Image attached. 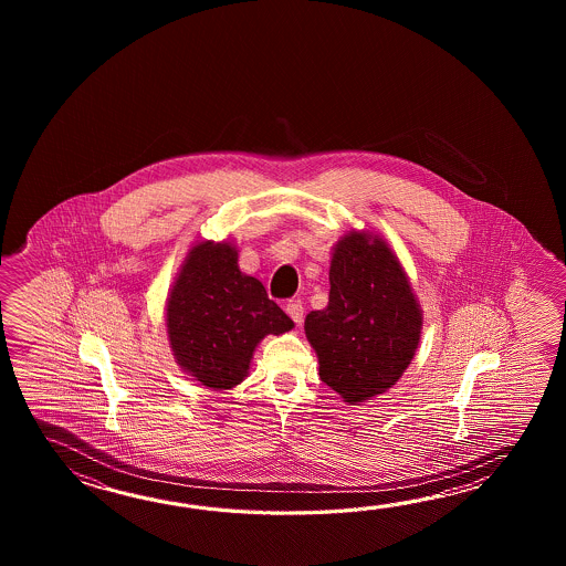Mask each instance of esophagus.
I'll return each mask as SVG.
<instances>
[{"instance_id": "1", "label": "esophagus", "mask_w": 566, "mask_h": 566, "mask_svg": "<svg viewBox=\"0 0 566 566\" xmlns=\"http://www.w3.org/2000/svg\"><path fill=\"white\" fill-rule=\"evenodd\" d=\"M285 312L289 313V317L300 325L303 322V303L300 300H291L285 307Z\"/></svg>"}]
</instances>
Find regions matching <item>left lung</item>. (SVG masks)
I'll return each instance as SVG.
<instances>
[{
  "label": "left lung",
  "mask_w": 566,
  "mask_h": 566,
  "mask_svg": "<svg viewBox=\"0 0 566 566\" xmlns=\"http://www.w3.org/2000/svg\"><path fill=\"white\" fill-rule=\"evenodd\" d=\"M421 324L407 275L382 239L348 234L337 242L327 307L305 317L322 382L349 405L385 392L412 360Z\"/></svg>",
  "instance_id": "1"
}]
</instances>
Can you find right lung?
I'll use <instances>...</instances> for the list:
<instances>
[{"label": "right lung", "mask_w": 566, "mask_h": 566, "mask_svg": "<svg viewBox=\"0 0 566 566\" xmlns=\"http://www.w3.org/2000/svg\"><path fill=\"white\" fill-rule=\"evenodd\" d=\"M237 261L239 253L227 242H202L188 254L169 293L174 356L196 380L218 390L242 382L266 334L293 327L263 283L241 273Z\"/></svg>", "instance_id": "obj_1"}]
</instances>
